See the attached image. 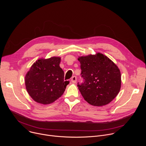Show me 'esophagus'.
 <instances>
[{
	"instance_id": "1",
	"label": "esophagus",
	"mask_w": 146,
	"mask_h": 146,
	"mask_svg": "<svg viewBox=\"0 0 146 146\" xmlns=\"http://www.w3.org/2000/svg\"><path fill=\"white\" fill-rule=\"evenodd\" d=\"M76 81H77V77H76V76H73V77H72V78H71V81H72V82H73V83H75V82H76Z\"/></svg>"
}]
</instances>
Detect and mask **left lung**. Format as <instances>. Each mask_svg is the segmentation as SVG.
<instances>
[{
    "label": "left lung",
    "instance_id": "1",
    "mask_svg": "<svg viewBox=\"0 0 146 146\" xmlns=\"http://www.w3.org/2000/svg\"><path fill=\"white\" fill-rule=\"evenodd\" d=\"M81 77L77 87L82 97L91 105L102 106L111 102L119 92L121 72L117 66L101 53L80 56Z\"/></svg>",
    "mask_w": 146,
    "mask_h": 146
}]
</instances>
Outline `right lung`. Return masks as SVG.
<instances>
[{"label":"right lung","instance_id":"right-lung-1","mask_svg":"<svg viewBox=\"0 0 146 146\" xmlns=\"http://www.w3.org/2000/svg\"><path fill=\"white\" fill-rule=\"evenodd\" d=\"M60 62V57L41 58L28 72L25 77L26 89L35 102L48 105L63 95L69 81H64V72L59 66Z\"/></svg>","mask_w":146,"mask_h":146}]
</instances>
